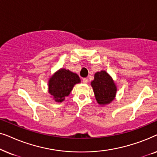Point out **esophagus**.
Returning <instances> with one entry per match:
<instances>
[{"label":"esophagus","instance_id":"esophagus-1","mask_svg":"<svg viewBox=\"0 0 157 157\" xmlns=\"http://www.w3.org/2000/svg\"><path fill=\"white\" fill-rule=\"evenodd\" d=\"M88 82H89V80H88V78H83V83H87Z\"/></svg>","mask_w":157,"mask_h":157}]
</instances>
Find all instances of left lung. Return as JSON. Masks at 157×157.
<instances>
[{
  "label": "left lung",
  "mask_w": 157,
  "mask_h": 157,
  "mask_svg": "<svg viewBox=\"0 0 157 157\" xmlns=\"http://www.w3.org/2000/svg\"><path fill=\"white\" fill-rule=\"evenodd\" d=\"M97 103L106 106L115 99L117 92V85L106 71H101L94 74V79L91 82Z\"/></svg>",
  "instance_id": "left-lung-1"
}]
</instances>
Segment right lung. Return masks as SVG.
I'll return each mask as SVG.
<instances>
[{
    "label": "right lung",
    "instance_id": "add662e5",
    "mask_svg": "<svg viewBox=\"0 0 157 157\" xmlns=\"http://www.w3.org/2000/svg\"><path fill=\"white\" fill-rule=\"evenodd\" d=\"M79 83L81 79L78 74L66 68H60L48 79V93L56 102H62L74 86Z\"/></svg>",
    "mask_w": 157,
    "mask_h": 157
}]
</instances>
